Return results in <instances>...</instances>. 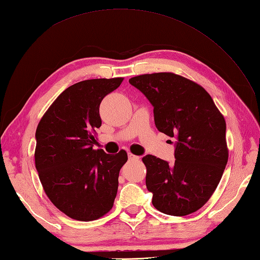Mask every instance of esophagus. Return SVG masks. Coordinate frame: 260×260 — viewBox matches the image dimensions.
<instances>
[{
    "mask_svg": "<svg viewBox=\"0 0 260 260\" xmlns=\"http://www.w3.org/2000/svg\"><path fill=\"white\" fill-rule=\"evenodd\" d=\"M128 158L131 159V161H137V159H140V156L134 155V154H132V153H128Z\"/></svg>",
    "mask_w": 260,
    "mask_h": 260,
    "instance_id": "34e87169",
    "label": "esophagus"
}]
</instances>
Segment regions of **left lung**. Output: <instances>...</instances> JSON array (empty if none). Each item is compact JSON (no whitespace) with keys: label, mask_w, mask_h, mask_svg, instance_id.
Instances as JSON below:
<instances>
[{"label":"left lung","mask_w":260,"mask_h":260,"mask_svg":"<svg viewBox=\"0 0 260 260\" xmlns=\"http://www.w3.org/2000/svg\"><path fill=\"white\" fill-rule=\"evenodd\" d=\"M129 84L154 107L156 128L174 137V164L144 156L152 203L182 217L203 207L217 189L228 162L225 120L200 85L172 73L141 75Z\"/></svg>","instance_id":"obj_1"}]
</instances>
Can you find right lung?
Here are the masks:
<instances>
[{
    "instance_id": "right-lung-1",
    "label": "right lung",
    "mask_w": 260,
    "mask_h": 260,
    "mask_svg": "<svg viewBox=\"0 0 260 260\" xmlns=\"http://www.w3.org/2000/svg\"><path fill=\"white\" fill-rule=\"evenodd\" d=\"M123 78L89 79L68 87L37 127L36 169L46 194L60 211L91 221L113 208L127 153L93 150L92 133L102 126L99 106Z\"/></svg>"
}]
</instances>
